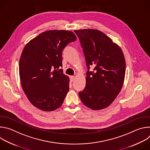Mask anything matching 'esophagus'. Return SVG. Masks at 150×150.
<instances>
[{
  "label": "esophagus",
  "mask_w": 150,
  "mask_h": 150,
  "mask_svg": "<svg viewBox=\"0 0 150 150\" xmlns=\"http://www.w3.org/2000/svg\"><path fill=\"white\" fill-rule=\"evenodd\" d=\"M75 78V76H70V79H71V82H72V81L74 80Z\"/></svg>",
  "instance_id": "1"
}]
</instances>
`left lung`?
Masks as SVG:
<instances>
[{"instance_id":"left-lung-1","label":"left lung","mask_w":150,"mask_h":150,"mask_svg":"<svg viewBox=\"0 0 150 150\" xmlns=\"http://www.w3.org/2000/svg\"><path fill=\"white\" fill-rule=\"evenodd\" d=\"M86 60V86L79 93L82 103L99 110L109 106L122 88L126 63L120 47L103 32L94 29L75 30ZM92 66L93 71H89Z\"/></svg>"}]
</instances>
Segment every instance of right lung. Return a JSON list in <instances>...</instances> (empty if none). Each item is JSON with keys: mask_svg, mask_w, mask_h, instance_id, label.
<instances>
[{"mask_svg": "<svg viewBox=\"0 0 150 150\" xmlns=\"http://www.w3.org/2000/svg\"><path fill=\"white\" fill-rule=\"evenodd\" d=\"M76 37L65 30L40 34L24 47L19 62L21 85L30 103L37 109L53 111L60 107L69 88L63 74L62 50Z\"/></svg>", "mask_w": 150, "mask_h": 150, "instance_id": "1", "label": "right lung"}]
</instances>
